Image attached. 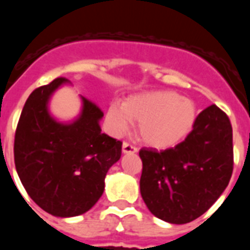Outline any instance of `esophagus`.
Returning a JSON list of instances; mask_svg holds the SVG:
<instances>
[{"instance_id": "obj_1", "label": "esophagus", "mask_w": 250, "mask_h": 250, "mask_svg": "<svg viewBox=\"0 0 250 250\" xmlns=\"http://www.w3.org/2000/svg\"><path fill=\"white\" fill-rule=\"evenodd\" d=\"M138 151V149H136L134 145L129 144L127 141H124L123 143V152L124 154H134V152Z\"/></svg>"}]
</instances>
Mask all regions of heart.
<instances>
[{
  "label": "heart",
  "mask_w": 250,
  "mask_h": 250,
  "mask_svg": "<svg viewBox=\"0 0 250 250\" xmlns=\"http://www.w3.org/2000/svg\"><path fill=\"white\" fill-rule=\"evenodd\" d=\"M106 120L115 134L125 131L130 120L139 123V136L145 144L165 149L178 144L193 127L195 106L173 91H152L134 95L123 106L112 104Z\"/></svg>",
  "instance_id": "heart-1"
}]
</instances>
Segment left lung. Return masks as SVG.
<instances>
[{
  "label": "left lung",
  "instance_id": "left-lung-1",
  "mask_svg": "<svg viewBox=\"0 0 250 250\" xmlns=\"http://www.w3.org/2000/svg\"><path fill=\"white\" fill-rule=\"evenodd\" d=\"M140 193L156 218L185 224L218 200L233 173V129L216 105L203 110L193 130L176 146L143 147Z\"/></svg>",
  "mask_w": 250,
  "mask_h": 250
}]
</instances>
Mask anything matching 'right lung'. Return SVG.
Segmentation results:
<instances>
[{"label":"right lung","mask_w":250,"mask_h":250,"mask_svg":"<svg viewBox=\"0 0 250 250\" xmlns=\"http://www.w3.org/2000/svg\"><path fill=\"white\" fill-rule=\"evenodd\" d=\"M63 83L67 79L57 77L31 92L17 124L13 154L31 199L51 215L68 218L86 213L100 199L123 143L101 132L104 112L83 96L76 120L52 118L48 101Z\"/></svg>","instance_id":"add662e5"}]
</instances>
